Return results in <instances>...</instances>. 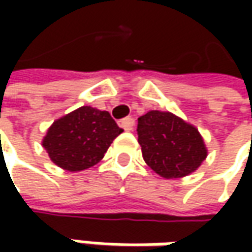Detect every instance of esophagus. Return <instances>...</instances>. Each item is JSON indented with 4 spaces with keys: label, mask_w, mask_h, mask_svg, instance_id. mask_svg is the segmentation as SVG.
<instances>
[{
    "label": "esophagus",
    "mask_w": 252,
    "mask_h": 252,
    "mask_svg": "<svg viewBox=\"0 0 252 252\" xmlns=\"http://www.w3.org/2000/svg\"><path fill=\"white\" fill-rule=\"evenodd\" d=\"M119 126L126 131H131L133 130V126H134V119L131 116H127V118H125V119H122L119 122Z\"/></svg>",
    "instance_id": "esophagus-1"
}]
</instances>
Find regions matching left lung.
I'll return each mask as SVG.
<instances>
[{
	"instance_id": "1",
	"label": "left lung",
	"mask_w": 252,
	"mask_h": 252,
	"mask_svg": "<svg viewBox=\"0 0 252 252\" xmlns=\"http://www.w3.org/2000/svg\"><path fill=\"white\" fill-rule=\"evenodd\" d=\"M137 134L146 164L165 179L187 177L208 157L198 129L171 112L150 111L140 116Z\"/></svg>"
}]
</instances>
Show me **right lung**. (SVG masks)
Wrapping results in <instances>:
<instances>
[{"label":"right lung","mask_w":252,"mask_h":252,"mask_svg":"<svg viewBox=\"0 0 252 252\" xmlns=\"http://www.w3.org/2000/svg\"><path fill=\"white\" fill-rule=\"evenodd\" d=\"M122 131L109 112L81 106L54 121L42 146L57 167L77 172L98 164Z\"/></svg>","instance_id":"obj_1"}]
</instances>
